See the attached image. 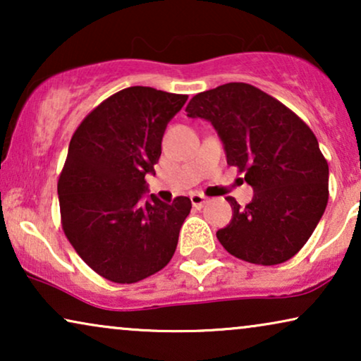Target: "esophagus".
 Instances as JSON below:
<instances>
[{
  "label": "esophagus",
  "instance_id": "esophagus-1",
  "mask_svg": "<svg viewBox=\"0 0 361 361\" xmlns=\"http://www.w3.org/2000/svg\"><path fill=\"white\" fill-rule=\"evenodd\" d=\"M190 202H192V205L195 207V209H202V207L205 205L207 197H204L202 194H192L190 195Z\"/></svg>",
  "mask_w": 361,
  "mask_h": 361
}]
</instances>
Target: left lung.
Returning <instances> with one entry per match:
<instances>
[{
    "label": "left lung",
    "instance_id": "obj_1",
    "mask_svg": "<svg viewBox=\"0 0 361 361\" xmlns=\"http://www.w3.org/2000/svg\"><path fill=\"white\" fill-rule=\"evenodd\" d=\"M185 111L214 125L226 162L255 190L246 207L226 197L233 216L216 231L221 246L253 264L293 258L329 202V164L312 130L276 98L243 82L197 93Z\"/></svg>",
    "mask_w": 361,
    "mask_h": 361
}]
</instances>
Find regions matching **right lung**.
<instances>
[{
    "instance_id": "add662e5",
    "label": "right lung",
    "mask_w": 361,
    "mask_h": 361,
    "mask_svg": "<svg viewBox=\"0 0 361 361\" xmlns=\"http://www.w3.org/2000/svg\"><path fill=\"white\" fill-rule=\"evenodd\" d=\"M187 95L130 87L102 102L73 133L59 177L63 233L108 281L133 284L169 263L189 197L145 199L166 126Z\"/></svg>"
}]
</instances>
